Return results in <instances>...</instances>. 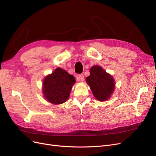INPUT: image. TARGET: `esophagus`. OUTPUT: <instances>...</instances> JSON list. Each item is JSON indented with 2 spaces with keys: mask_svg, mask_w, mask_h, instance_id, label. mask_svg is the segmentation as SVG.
<instances>
[{
  "mask_svg": "<svg viewBox=\"0 0 156 156\" xmlns=\"http://www.w3.org/2000/svg\"><path fill=\"white\" fill-rule=\"evenodd\" d=\"M77 81H83L84 80V75L83 74H81V75H79L77 77Z\"/></svg>",
  "mask_w": 156,
  "mask_h": 156,
  "instance_id": "obj_1",
  "label": "esophagus"
}]
</instances>
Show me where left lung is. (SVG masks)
Returning a JSON list of instances; mask_svg holds the SVG:
<instances>
[{
	"instance_id": "left-lung-1",
	"label": "left lung",
	"mask_w": 156,
	"mask_h": 156,
	"mask_svg": "<svg viewBox=\"0 0 156 156\" xmlns=\"http://www.w3.org/2000/svg\"><path fill=\"white\" fill-rule=\"evenodd\" d=\"M90 73L86 81L94 97L100 101L108 100L115 90L114 79L100 66H94Z\"/></svg>"
}]
</instances>
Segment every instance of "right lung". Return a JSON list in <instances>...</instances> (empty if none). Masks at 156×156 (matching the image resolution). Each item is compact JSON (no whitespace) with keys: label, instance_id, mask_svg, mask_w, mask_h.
Returning a JSON list of instances; mask_svg holds the SVG:
<instances>
[{"label":"right lung","instance_id":"obj_1","mask_svg":"<svg viewBox=\"0 0 156 156\" xmlns=\"http://www.w3.org/2000/svg\"><path fill=\"white\" fill-rule=\"evenodd\" d=\"M75 79L72 75L60 68L44 78L43 94L49 102L55 105L62 104L68 100Z\"/></svg>","mask_w":156,"mask_h":156}]
</instances>
